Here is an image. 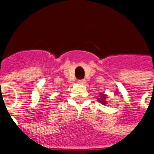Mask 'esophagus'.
<instances>
[{
	"mask_svg": "<svg viewBox=\"0 0 154 154\" xmlns=\"http://www.w3.org/2000/svg\"><path fill=\"white\" fill-rule=\"evenodd\" d=\"M77 83L79 85H85V83H86V80H84V79H82V80H78L77 81Z\"/></svg>",
	"mask_w": 154,
	"mask_h": 154,
	"instance_id": "esophagus-1",
	"label": "esophagus"
}]
</instances>
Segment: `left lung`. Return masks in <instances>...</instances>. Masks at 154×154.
<instances>
[{
    "label": "left lung",
    "mask_w": 154,
    "mask_h": 154,
    "mask_svg": "<svg viewBox=\"0 0 154 154\" xmlns=\"http://www.w3.org/2000/svg\"><path fill=\"white\" fill-rule=\"evenodd\" d=\"M106 98H107V96L105 95V94H103V93H101L99 96V98L97 97V101H98L100 103L103 104V105H106V104H107V101H106Z\"/></svg>",
    "instance_id": "1"
}]
</instances>
